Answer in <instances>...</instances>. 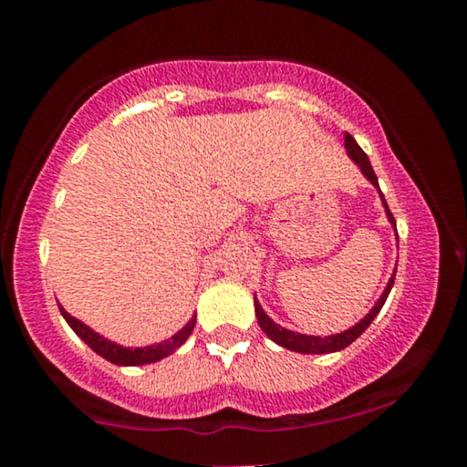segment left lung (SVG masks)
<instances>
[{"label": "left lung", "mask_w": 467, "mask_h": 467, "mask_svg": "<svg viewBox=\"0 0 467 467\" xmlns=\"http://www.w3.org/2000/svg\"><path fill=\"white\" fill-rule=\"evenodd\" d=\"M345 149H347V155H349L353 162L360 166L364 178H367L375 186V189H378L379 200H382L384 211H387V219L390 222V226L395 228V217L390 215L389 203H387V200H384L382 191H379L378 178H375V173H373V166H371V162H368L367 153H364L360 149V144L353 140V136H349V133H345ZM393 283H395V270L389 278L387 287H384L382 296H379L378 303H375L371 307V312L364 316L360 323H356L353 327H349L347 331H340V334H336V336L320 337V336H307V334H298V331L285 329V327L276 325L275 320H272L270 316L264 312V307H261V303L256 301V296H254V314H256V320H259L261 329H264V334L270 337V340H275L278 347H283V349L296 351V353H334V351H342L345 347H349L351 342L356 340V337H360L364 331H367V327L373 323V318L379 314L382 305L387 303L390 289H393Z\"/></svg>", "instance_id": "obj_1"}]
</instances>
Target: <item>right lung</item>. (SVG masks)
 I'll return each mask as SVG.
<instances>
[{
	"label": "right lung",
	"mask_w": 467,
	"mask_h": 467,
	"mask_svg": "<svg viewBox=\"0 0 467 467\" xmlns=\"http://www.w3.org/2000/svg\"><path fill=\"white\" fill-rule=\"evenodd\" d=\"M58 312H61L63 318H66V323L74 329V334H77L80 340L89 347V349L96 351L100 358H105V360H109L111 364H118V367H140V364H151V362L162 360L166 356H171V353L178 351L186 342V337L192 334V327H195V318H197V314L192 316L189 323L182 327L178 334L171 336L169 340L158 342V345L136 347V349H131V347H122L118 345V342H111L100 334H96L92 327L80 323L78 318H74L72 314H67L61 305H58Z\"/></svg>",
	"instance_id": "1"
}]
</instances>
